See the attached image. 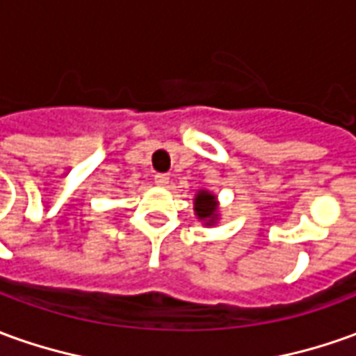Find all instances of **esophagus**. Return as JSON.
<instances>
[{
    "instance_id": "1",
    "label": "esophagus",
    "mask_w": 356,
    "mask_h": 356,
    "mask_svg": "<svg viewBox=\"0 0 356 356\" xmlns=\"http://www.w3.org/2000/svg\"><path fill=\"white\" fill-rule=\"evenodd\" d=\"M154 184L164 188V186L168 184V176H166V174H154Z\"/></svg>"
}]
</instances>
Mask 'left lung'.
Segmentation results:
<instances>
[{"instance_id":"left-lung-1","label":"left lung","mask_w":356,"mask_h":356,"mask_svg":"<svg viewBox=\"0 0 356 356\" xmlns=\"http://www.w3.org/2000/svg\"><path fill=\"white\" fill-rule=\"evenodd\" d=\"M193 211L197 215V219L203 220L205 225H215L219 219V213H217V197L211 192H197L195 195V202H193Z\"/></svg>"}]
</instances>
